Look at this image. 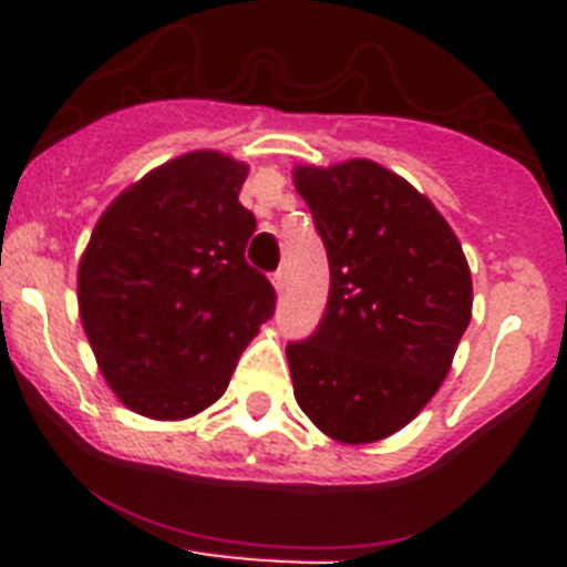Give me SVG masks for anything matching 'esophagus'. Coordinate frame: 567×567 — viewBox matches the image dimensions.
Returning a JSON list of instances; mask_svg holds the SVG:
<instances>
[{
  "mask_svg": "<svg viewBox=\"0 0 567 567\" xmlns=\"http://www.w3.org/2000/svg\"><path fill=\"white\" fill-rule=\"evenodd\" d=\"M272 287L278 289V292H284V289H287V272H280L278 269V272L272 275Z\"/></svg>",
  "mask_w": 567,
  "mask_h": 567,
  "instance_id": "1",
  "label": "esophagus"
}]
</instances>
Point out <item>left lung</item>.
I'll use <instances>...</instances> for the list:
<instances>
[{
	"instance_id": "1",
	"label": "left lung",
	"mask_w": 567,
	"mask_h": 567,
	"mask_svg": "<svg viewBox=\"0 0 567 567\" xmlns=\"http://www.w3.org/2000/svg\"><path fill=\"white\" fill-rule=\"evenodd\" d=\"M329 255L318 332L287 346L295 400L327 437H392L437 394L471 320L457 235L423 193L369 158L298 164Z\"/></svg>"
}]
</instances>
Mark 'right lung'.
Instances as JSON below:
<instances>
[{
    "label": "right lung",
    "instance_id": "obj_1",
    "mask_svg": "<svg viewBox=\"0 0 567 567\" xmlns=\"http://www.w3.org/2000/svg\"><path fill=\"white\" fill-rule=\"evenodd\" d=\"M247 173L218 150L184 153L130 184L93 227L79 260V318L130 412H204L272 318V284L244 258L255 233L238 202Z\"/></svg>",
    "mask_w": 567,
    "mask_h": 567
}]
</instances>
